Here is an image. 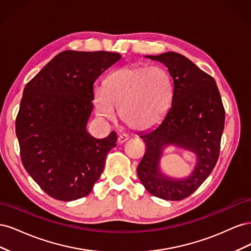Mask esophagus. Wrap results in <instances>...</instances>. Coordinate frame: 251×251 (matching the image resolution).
I'll return each mask as SVG.
<instances>
[{
  "label": "esophagus",
  "mask_w": 251,
  "mask_h": 251,
  "mask_svg": "<svg viewBox=\"0 0 251 251\" xmlns=\"http://www.w3.org/2000/svg\"><path fill=\"white\" fill-rule=\"evenodd\" d=\"M127 139H128V136H127V135H119V136H118V139H117V142H118L119 144H123V143L126 142Z\"/></svg>",
  "instance_id": "obj_1"
}]
</instances>
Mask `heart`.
<instances>
[{
    "instance_id": "b5f03b06",
    "label": "heart",
    "mask_w": 251,
    "mask_h": 251,
    "mask_svg": "<svg viewBox=\"0 0 251 251\" xmlns=\"http://www.w3.org/2000/svg\"><path fill=\"white\" fill-rule=\"evenodd\" d=\"M172 97V79L163 68L133 65L114 71L105 78L103 88L94 91V104L102 119L113 120L115 109H119L123 123L141 131L163 117Z\"/></svg>"
}]
</instances>
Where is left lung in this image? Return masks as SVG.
I'll use <instances>...</instances> for the list:
<instances>
[{
    "label": "left lung",
    "mask_w": 251,
    "mask_h": 251,
    "mask_svg": "<svg viewBox=\"0 0 251 251\" xmlns=\"http://www.w3.org/2000/svg\"><path fill=\"white\" fill-rule=\"evenodd\" d=\"M166 66L173 79L172 105L153 130L141 133L146 153L137 168L147 191L163 200L179 201L191 196L214 170L220 154L225 110L216 80L192 60L176 52L148 55ZM173 144L194 151L197 163L191 176L173 179L158 170L163 149Z\"/></svg>",
    "instance_id": "left-lung-1"
}]
</instances>
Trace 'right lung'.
I'll return each mask as SVG.
<instances>
[{"instance_id": "right-lung-1", "label": "right lung", "mask_w": 251, "mask_h": 251, "mask_svg": "<svg viewBox=\"0 0 251 251\" xmlns=\"http://www.w3.org/2000/svg\"><path fill=\"white\" fill-rule=\"evenodd\" d=\"M120 57L108 51L66 50L24 89L16 119L21 160L52 198L73 201L90 194L116 147L115 132L96 139L86 126L94 82Z\"/></svg>"}]
</instances>
